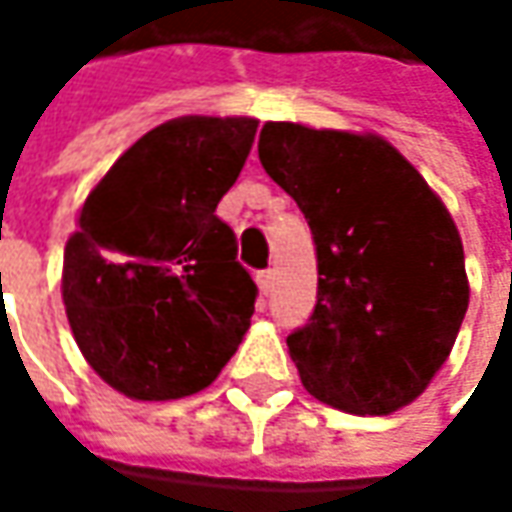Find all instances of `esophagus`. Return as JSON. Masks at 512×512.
<instances>
[{
	"mask_svg": "<svg viewBox=\"0 0 512 512\" xmlns=\"http://www.w3.org/2000/svg\"><path fill=\"white\" fill-rule=\"evenodd\" d=\"M256 285L262 293H270V287H273V270H259L256 273Z\"/></svg>",
	"mask_w": 512,
	"mask_h": 512,
	"instance_id": "esophagus-1",
	"label": "esophagus"
}]
</instances>
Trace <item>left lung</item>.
I'll list each match as a JSON object with an SVG mask.
<instances>
[{
  "label": "left lung",
  "instance_id": "1",
  "mask_svg": "<svg viewBox=\"0 0 512 512\" xmlns=\"http://www.w3.org/2000/svg\"><path fill=\"white\" fill-rule=\"evenodd\" d=\"M259 159L316 245V307L287 336L307 393L356 416L410 404L447 362L470 302L447 207L373 133L267 122Z\"/></svg>",
  "mask_w": 512,
  "mask_h": 512
}]
</instances>
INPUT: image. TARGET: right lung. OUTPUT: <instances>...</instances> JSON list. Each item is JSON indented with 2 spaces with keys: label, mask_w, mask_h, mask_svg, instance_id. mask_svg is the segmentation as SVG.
<instances>
[{
  "label": "right lung",
  "mask_w": 512,
  "mask_h": 512,
  "mask_svg": "<svg viewBox=\"0 0 512 512\" xmlns=\"http://www.w3.org/2000/svg\"><path fill=\"white\" fill-rule=\"evenodd\" d=\"M259 122L182 116L128 148L79 210L62 299L88 364L119 393L168 402L205 390L242 344L256 285L216 205Z\"/></svg>",
  "instance_id": "1"
}]
</instances>
